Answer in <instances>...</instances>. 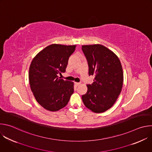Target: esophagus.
Wrapping results in <instances>:
<instances>
[{
	"label": "esophagus",
	"instance_id": "obj_1",
	"mask_svg": "<svg viewBox=\"0 0 152 152\" xmlns=\"http://www.w3.org/2000/svg\"><path fill=\"white\" fill-rule=\"evenodd\" d=\"M75 84L76 86H78V85H79L80 83H79V82H75Z\"/></svg>",
	"mask_w": 152,
	"mask_h": 152
}]
</instances>
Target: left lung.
<instances>
[{"instance_id":"1","label":"left lung","mask_w":152,"mask_h":152,"mask_svg":"<svg viewBox=\"0 0 152 152\" xmlns=\"http://www.w3.org/2000/svg\"><path fill=\"white\" fill-rule=\"evenodd\" d=\"M82 51L88 61L89 76H94L87 85L86 93L82 96L85 106L96 113L111 108L120 95L123 83L120 61L111 50L101 45H83Z\"/></svg>"}]
</instances>
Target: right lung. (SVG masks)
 Instances as JSON below:
<instances>
[{"instance_id":"add662e5","label":"right lung","mask_w":152,"mask_h":152,"mask_svg":"<svg viewBox=\"0 0 152 152\" xmlns=\"http://www.w3.org/2000/svg\"><path fill=\"white\" fill-rule=\"evenodd\" d=\"M76 47L53 44L40 51L31 62V91L37 102L48 111H57L66 106L74 92V83L60 79L58 75L66 72Z\"/></svg>"}]
</instances>
